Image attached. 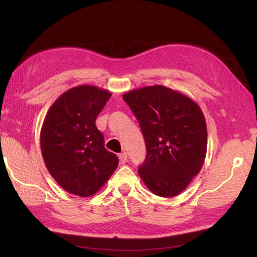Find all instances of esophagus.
<instances>
[{
    "label": "esophagus",
    "instance_id": "obj_1",
    "mask_svg": "<svg viewBox=\"0 0 257 257\" xmlns=\"http://www.w3.org/2000/svg\"><path fill=\"white\" fill-rule=\"evenodd\" d=\"M119 160H120V162L122 163V164H124L125 162H127V161H128L127 153H124V152H122V153H120L119 154Z\"/></svg>",
    "mask_w": 257,
    "mask_h": 257
}]
</instances>
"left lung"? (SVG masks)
Segmentation results:
<instances>
[{
    "instance_id": "1",
    "label": "left lung",
    "mask_w": 257,
    "mask_h": 257,
    "mask_svg": "<svg viewBox=\"0 0 257 257\" xmlns=\"http://www.w3.org/2000/svg\"><path fill=\"white\" fill-rule=\"evenodd\" d=\"M122 98L145 138L147 154L139 177L158 196H177L205 161L207 128L202 108L187 95L162 85L129 90Z\"/></svg>"
}]
</instances>
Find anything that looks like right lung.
<instances>
[{
    "instance_id": "1",
    "label": "right lung",
    "mask_w": 257,
    "mask_h": 257,
    "mask_svg": "<svg viewBox=\"0 0 257 257\" xmlns=\"http://www.w3.org/2000/svg\"><path fill=\"white\" fill-rule=\"evenodd\" d=\"M111 95L96 86H76L46 113L40 137L43 160L54 180L72 195L93 196L119 164L95 124Z\"/></svg>"
}]
</instances>
